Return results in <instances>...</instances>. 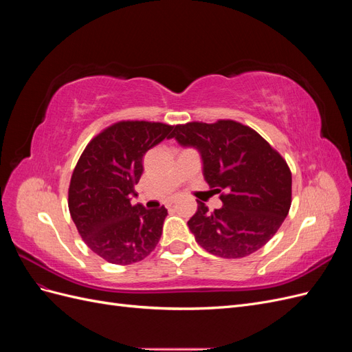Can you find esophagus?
<instances>
[{
    "label": "esophagus",
    "instance_id": "34e87169",
    "mask_svg": "<svg viewBox=\"0 0 352 352\" xmlns=\"http://www.w3.org/2000/svg\"><path fill=\"white\" fill-rule=\"evenodd\" d=\"M173 207V202H168V204H167V208H172Z\"/></svg>",
    "mask_w": 352,
    "mask_h": 352
}]
</instances>
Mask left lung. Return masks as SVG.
Listing matches in <instances>:
<instances>
[{"instance_id": "left-lung-1", "label": "left lung", "mask_w": 352, "mask_h": 352, "mask_svg": "<svg viewBox=\"0 0 352 352\" xmlns=\"http://www.w3.org/2000/svg\"><path fill=\"white\" fill-rule=\"evenodd\" d=\"M172 138L195 146L204 177L223 207L212 212L198 202L188 226L202 248L221 258H242L264 247L279 230L292 202V173L264 138L235 120L176 124Z\"/></svg>"}]
</instances>
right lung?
<instances>
[{
  "mask_svg": "<svg viewBox=\"0 0 352 352\" xmlns=\"http://www.w3.org/2000/svg\"><path fill=\"white\" fill-rule=\"evenodd\" d=\"M175 126L122 120L105 127L85 148L69 186V211L88 247L111 264L144 260L157 247L167 216L164 206H132L148 150L172 138Z\"/></svg>",
  "mask_w": 352,
  "mask_h": 352,
  "instance_id": "1",
  "label": "right lung"
}]
</instances>
